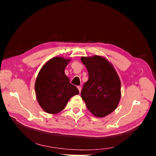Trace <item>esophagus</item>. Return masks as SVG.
Here are the masks:
<instances>
[{"mask_svg": "<svg viewBox=\"0 0 156 156\" xmlns=\"http://www.w3.org/2000/svg\"><path fill=\"white\" fill-rule=\"evenodd\" d=\"M77 88H78L79 91V93H81V87H77Z\"/></svg>", "mask_w": 156, "mask_h": 156, "instance_id": "esophagus-1", "label": "esophagus"}]
</instances>
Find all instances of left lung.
Returning <instances> with one entry per match:
<instances>
[{
  "label": "left lung",
  "instance_id": "obj_1",
  "mask_svg": "<svg viewBox=\"0 0 156 156\" xmlns=\"http://www.w3.org/2000/svg\"><path fill=\"white\" fill-rule=\"evenodd\" d=\"M81 60L88 72V80L83 85L81 98L94 116L105 117L119 104L121 83L119 75L113 65L103 56H81Z\"/></svg>",
  "mask_w": 156,
  "mask_h": 156
}]
</instances>
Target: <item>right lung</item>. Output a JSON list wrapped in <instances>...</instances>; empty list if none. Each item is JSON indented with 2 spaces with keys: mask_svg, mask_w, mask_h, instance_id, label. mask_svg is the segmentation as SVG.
<instances>
[{
  "mask_svg": "<svg viewBox=\"0 0 156 156\" xmlns=\"http://www.w3.org/2000/svg\"><path fill=\"white\" fill-rule=\"evenodd\" d=\"M69 58L56 56L40 69L35 82L37 101L45 112L55 115L62 111L70 98L79 94L77 88L69 83L65 68Z\"/></svg>",
  "mask_w": 156,
  "mask_h": 156,
  "instance_id": "add662e5",
  "label": "right lung"
}]
</instances>
